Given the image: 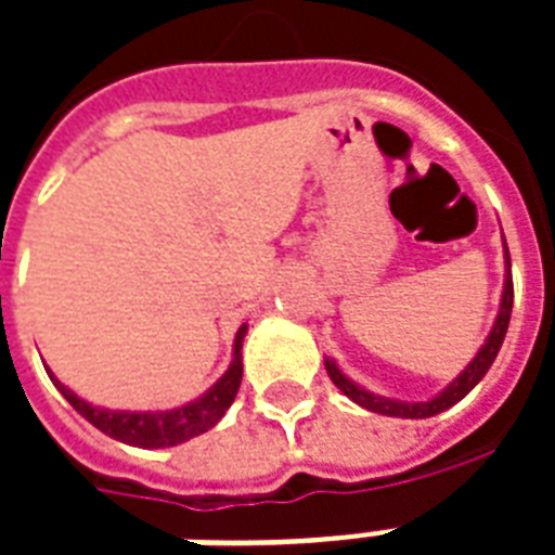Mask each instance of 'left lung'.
Instances as JSON below:
<instances>
[{
  "label": "left lung",
  "mask_w": 555,
  "mask_h": 555,
  "mask_svg": "<svg viewBox=\"0 0 555 555\" xmlns=\"http://www.w3.org/2000/svg\"><path fill=\"white\" fill-rule=\"evenodd\" d=\"M504 268H507V273H504V294H501V308L495 322H492L490 337H487V343L478 348V354H475L473 363L466 365L440 395H435L431 400H426V403H403V400H391V397L371 395L363 386H357L354 379H348L346 374L337 369L334 360H325V369H328V377L334 379V386H337L346 397H351L357 405H363L369 412L388 414V417H431V414L447 412L449 405H455L457 400H464V397L481 383L483 374L490 371V365L495 363V357H499L501 351V343H504V334H507L509 313H513V270H509L513 264H509L507 242H504Z\"/></svg>",
  "instance_id": "obj_1"
}]
</instances>
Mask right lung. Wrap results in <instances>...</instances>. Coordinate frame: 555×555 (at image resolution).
Here are the masks:
<instances>
[{"label": "right lung", "instance_id": "obj_1", "mask_svg": "<svg viewBox=\"0 0 555 555\" xmlns=\"http://www.w3.org/2000/svg\"><path fill=\"white\" fill-rule=\"evenodd\" d=\"M244 334H247V325L238 328L233 346V363L230 369L221 374L216 386L204 391L198 400H192L186 405H178V409H167V412H112V409H100V405L86 403L82 397H77L68 386H63L60 379L48 371V377L54 379V386L63 391V397L77 409V412L98 426L103 435L120 440V443H129V447L141 449H167L178 447L184 440L195 438V435H204L207 429H212L224 412L233 405L235 395H238V386H242V343Z\"/></svg>", "mask_w": 555, "mask_h": 555}]
</instances>
